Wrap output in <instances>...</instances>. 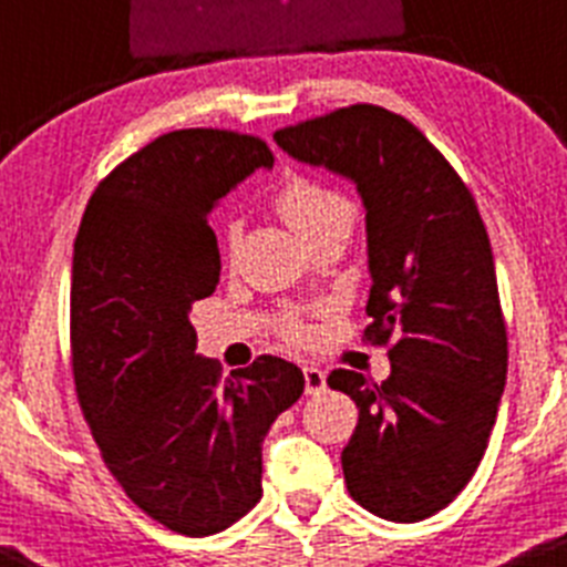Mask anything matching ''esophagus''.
I'll return each instance as SVG.
<instances>
[{
    "instance_id": "34e87169",
    "label": "esophagus",
    "mask_w": 567,
    "mask_h": 567,
    "mask_svg": "<svg viewBox=\"0 0 567 567\" xmlns=\"http://www.w3.org/2000/svg\"><path fill=\"white\" fill-rule=\"evenodd\" d=\"M323 388H327V373H323L321 368H316V365H307L305 368V390H307V395L323 393Z\"/></svg>"
}]
</instances>
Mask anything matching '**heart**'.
<instances>
[{
	"instance_id": "heart-1",
	"label": "heart",
	"mask_w": 567,
	"mask_h": 567,
	"mask_svg": "<svg viewBox=\"0 0 567 567\" xmlns=\"http://www.w3.org/2000/svg\"><path fill=\"white\" fill-rule=\"evenodd\" d=\"M277 210L282 213L285 221L296 229L305 240L327 233L332 227L351 229L354 221V205L346 194L327 183H318L310 177H290L277 194ZM240 224L229 221L224 227V246L229 251L238 246ZM277 334L290 346H305L312 340V327L299 316V312H285L277 318Z\"/></svg>"
}]
</instances>
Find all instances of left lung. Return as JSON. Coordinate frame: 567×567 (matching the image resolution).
I'll return each mask as SVG.
<instances>
[{"label":"left lung","mask_w":567,"mask_h":567,"mask_svg":"<svg viewBox=\"0 0 567 567\" xmlns=\"http://www.w3.org/2000/svg\"><path fill=\"white\" fill-rule=\"evenodd\" d=\"M274 141L354 179L365 202L373 282L362 338L388 346L390 377L329 373V388L360 410L340 454L346 487L384 520L430 518L480 468L507 382V323L480 207L423 132L379 104L282 126Z\"/></svg>","instance_id":"8db88e82"}]
</instances>
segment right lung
Instances as JSON below:
<instances>
[{
    "label": "right lung",
    "mask_w": 567,
    "mask_h": 567,
    "mask_svg": "<svg viewBox=\"0 0 567 567\" xmlns=\"http://www.w3.org/2000/svg\"><path fill=\"white\" fill-rule=\"evenodd\" d=\"M274 166L257 135L190 126L155 137L93 190L71 266L80 410L132 504L188 537L224 532L262 496V437L305 373L262 354L221 377L188 312L216 290L213 202Z\"/></svg>",
    "instance_id": "1"
}]
</instances>
